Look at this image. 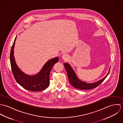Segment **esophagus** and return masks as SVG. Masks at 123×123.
Masks as SVG:
<instances>
[{
    "label": "esophagus",
    "instance_id": "obj_1",
    "mask_svg": "<svg viewBox=\"0 0 123 123\" xmlns=\"http://www.w3.org/2000/svg\"><path fill=\"white\" fill-rule=\"evenodd\" d=\"M62 59H63V60H66L68 58V55H66V54H63V55H62Z\"/></svg>",
    "mask_w": 123,
    "mask_h": 123
}]
</instances>
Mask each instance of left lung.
I'll return each instance as SVG.
<instances>
[{
    "instance_id": "8db88e82",
    "label": "left lung",
    "mask_w": 123,
    "mask_h": 123,
    "mask_svg": "<svg viewBox=\"0 0 123 123\" xmlns=\"http://www.w3.org/2000/svg\"><path fill=\"white\" fill-rule=\"evenodd\" d=\"M64 66L67 71V73L68 79H69V81L70 84H71V85L74 88L79 89H82V90L91 89L97 87L105 80L106 77L108 76L110 70V67L108 73L102 80L98 81H97L96 82H95V83H88L84 81H82L80 80L78 78L74 70H73V69L72 68V67L69 63H65L64 64Z\"/></svg>"
}]
</instances>
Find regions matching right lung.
Segmentation results:
<instances>
[{
  "mask_svg": "<svg viewBox=\"0 0 123 123\" xmlns=\"http://www.w3.org/2000/svg\"><path fill=\"white\" fill-rule=\"evenodd\" d=\"M17 37L12 46L10 55L11 67L16 80L20 86L29 91H39L44 90L49 85L50 72L53 65L58 62L59 57L49 60L40 72L35 75L26 74L19 68L15 59L14 49Z\"/></svg>",
  "mask_w": 123,
  "mask_h": 123,
  "instance_id": "add662e5",
  "label": "right lung"
}]
</instances>
